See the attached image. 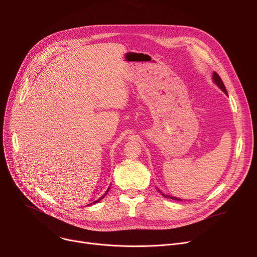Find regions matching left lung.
I'll list each match as a JSON object with an SVG mask.
<instances>
[{
    "label": "left lung",
    "instance_id": "1",
    "mask_svg": "<svg viewBox=\"0 0 257 257\" xmlns=\"http://www.w3.org/2000/svg\"><path fill=\"white\" fill-rule=\"evenodd\" d=\"M212 78H213V81L215 83H217V85L225 92V93H227V90H226V87H225V85H224V83H223V81H222V79H221V77L218 75V73H213V76H212ZM163 196L164 197H166V198H171V199H173V200H176V201H181V199H178V198H175V197H170V196H167V195H165V194H163Z\"/></svg>",
    "mask_w": 257,
    "mask_h": 257
}]
</instances>
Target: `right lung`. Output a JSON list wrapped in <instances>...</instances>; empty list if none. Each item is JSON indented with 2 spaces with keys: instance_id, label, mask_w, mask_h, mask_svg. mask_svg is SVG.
Returning <instances> with one entry per match:
<instances>
[{
  "instance_id": "obj_1",
  "label": "right lung",
  "mask_w": 257,
  "mask_h": 257,
  "mask_svg": "<svg viewBox=\"0 0 257 257\" xmlns=\"http://www.w3.org/2000/svg\"><path fill=\"white\" fill-rule=\"evenodd\" d=\"M107 193H108V191H107V192H106V193H105V195H106V194H107ZM105 195H104V196H102V197H101V198H100V199H99V200H97V201H94V202H93V203H97V202H99V201H100V200H102V199H103V198H104V197H105Z\"/></svg>"
}]
</instances>
